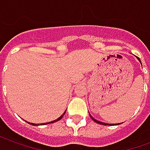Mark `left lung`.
I'll use <instances>...</instances> for the list:
<instances>
[{
    "instance_id": "8db88e82",
    "label": "left lung",
    "mask_w": 150,
    "mask_h": 150,
    "mask_svg": "<svg viewBox=\"0 0 150 150\" xmlns=\"http://www.w3.org/2000/svg\"><path fill=\"white\" fill-rule=\"evenodd\" d=\"M137 58H138V57H137ZM138 60H139V61H140L141 64H142V62H141L140 58H138ZM89 115H90V117H91V118H92V120H93V121H95L96 122H97V123H99V124H101V125H105V126H108V124H107V123H105V122H100V121H98V120H96V119H94V118H93V117H92V115H90V114H89ZM117 125H119V123H118V124H117Z\"/></svg>"
}]
</instances>
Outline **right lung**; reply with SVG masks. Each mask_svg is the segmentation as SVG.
<instances>
[{
  "instance_id": "obj_1",
  "label": "right lung",
  "mask_w": 150,
  "mask_h": 150,
  "mask_svg": "<svg viewBox=\"0 0 150 150\" xmlns=\"http://www.w3.org/2000/svg\"><path fill=\"white\" fill-rule=\"evenodd\" d=\"M66 111H65V112H64V113H63V115H61L60 117H59V118H58V119H55V120H54V121H52V122H47V123H42V124H40V125H44V124H48V123H54V122H57V121H58V120H60L61 119H62V118L63 117V115H65V113H66ZM30 124H31V125H33V126H39V124H35V123H30Z\"/></svg>"
}]
</instances>
